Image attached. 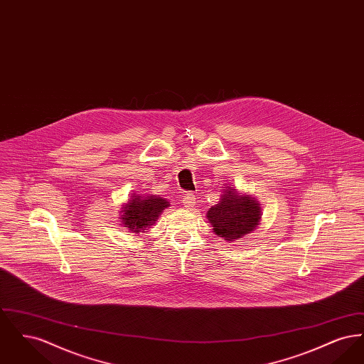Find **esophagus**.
Here are the masks:
<instances>
[{
  "instance_id": "1",
  "label": "esophagus",
  "mask_w": 364,
  "mask_h": 364,
  "mask_svg": "<svg viewBox=\"0 0 364 364\" xmlns=\"http://www.w3.org/2000/svg\"><path fill=\"white\" fill-rule=\"evenodd\" d=\"M196 203V198L193 193H186L183 198V205L186 208H192Z\"/></svg>"
}]
</instances>
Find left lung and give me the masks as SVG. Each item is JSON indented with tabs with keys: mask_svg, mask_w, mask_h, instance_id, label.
<instances>
[{
	"mask_svg": "<svg viewBox=\"0 0 364 364\" xmlns=\"http://www.w3.org/2000/svg\"><path fill=\"white\" fill-rule=\"evenodd\" d=\"M260 205L250 195H239L233 187H228L220 202L208 208V223L215 235L228 242H235L251 233L259 225Z\"/></svg>",
	"mask_w": 364,
	"mask_h": 364,
	"instance_id": "8db88e82",
	"label": "left lung"
}]
</instances>
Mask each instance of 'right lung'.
<instances>
[{
    "instance_id": "right-lung-1",
    "label": "right lung",
    "mask_w": 364,
    "mask_h": 364,
    "mask_svg": "<svg viewBox=\"0 0 364 364\" xmlns=\"http://www.w3.org/2000/svg\"><path fill=\"white\" fill-rule=\"evenodd\" d=\"M166 208H169V202L158 195H134L122 208V224L131 232H144L156 224L158 217Z\"/></svg>"
}]
</instances>
